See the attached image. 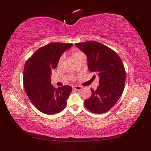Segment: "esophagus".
I'll return each instance as SVG.
<instances>
[{"instance_id":"esophagus-1","label":"esophagus","mask_w":151,"mask_h":151,"mask_svg":"<svg viewBox=\"0 0 151 151\" xmlns=\"http://www.w3.org/2000/svg\"><path fill=\"white\" fill-rule=\"evenodd\" d=\"M82 88H83L82 87V86H74V87H73V89H74V90L78 91L82 90Z\"/></svg>"}]
</instances>
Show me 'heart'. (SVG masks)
Listing matches in <instances>:
<instances>
[{"mask_svg": "<svg viewBox=\"0 0 151 151\" xmlns=\"http://www.w3.org/2000/svg\"><path fill=\"white\" fill-rule=\"evenodd\" d=\"M82 55H84V54H83V53L81 52V51L78 50H74L73 51V52H72L73 58V60H75V61L76 59H78V58H80V57H81V56H82ZM63 60V56L62 55V56H61V57L60 58L59 61H58V64H60L61 63H62Z\"/></svg>", "mask_w": 151, "mask_h": 151, "instance_id": "obj_1", "label": "heart"}]
</instances>
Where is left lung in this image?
Masks as SVG:
<instances>
[{
	"label": "left lung",
	"mask_w": 151,
	"mask_h": 151,
	"mask_svg": "<svg viewBox=\"0 0 151 151\" xmlns=\"http://www.w3.org/2000/svg\"><path fill=\"white\" fill-rule=\"evenodd\" d=\"M75 45L87 56L89 71L99 77V85L95 90L91 89L92 95L85 100V106L94 114L106 113L123 94L126 79L123 63L114 50L95 41Z\"/></svg>",
	"instance_id": "1"
}]
</instances>
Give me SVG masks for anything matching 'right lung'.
I'll use <instances>...</instances> for the list:
<instances>
[{
    "instance_id": "add662e5",
    "label": "right lung",
    "mask_w": 151,
    "mask_h": 151,
    "mask_svg": "<svg viewBox=\"0 0 151 151\" xmlns=\"http://www.w3.org/2000/svg\"><path fill=\"white\" fill-rule=\"evenodd\" d=\"M72 46V43H49L37 49L25 63L24 90L32 103L42 113L53 115L66 106L71 86L55 88L51 84L50 75L62 54Z\"/></svg>"
}]
</instances>
